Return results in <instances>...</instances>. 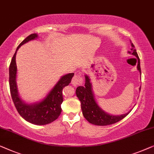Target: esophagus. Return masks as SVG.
Wrapping results in <instances>:
<instances>
[{
  "instance_id": "1",
  "label": "esophagus",
  "mask_w": 154,
  "mask_h": 154,
  "mask_svg": "<svg viewBox=\"0 0 154 154\" xmlns=\"http://www.w3.org/2000/svg\"><path fill=\"white\" fill-rule=\"evenodd\" d=\"M83 83V77L81 76V74L79 73L78 75H75L72 79V84L74 86L82 85Z\"/></svg>"
}]
</instances>
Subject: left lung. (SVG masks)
<instances>
[{
	"instance_id": "obj_1",
	"label": "left lung",
	"mask_w": 154,
	"mask_h": 154,
	"mask_svg": "<svg viewBox=\"0 0 154 154\" xmlns=\"http://www.w3.org/2000/svg\"><path fill=\"white\" fill-rule=\"evenodd\" d=\"M131 51L129 53H132V54L137 57L138 60L137 69L141 72L140 58L133 43H131ZM85 86H78L76 89V95L81 102V107L84 118L88 122L96 125H111L123 119L129 114L130 112L123 115L112 116L103 111L95 101L89 78L88 76H85Z\"/></svg>"
}]
</instances>
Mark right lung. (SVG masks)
I'll return each mask as SVG.
<instances>
[{"label": "right lung", "instance_id": "1", "mask_svg": "<svg viewBox=\"0 0 154 154\" xmlns=\"http://www.w3.org/2000/svg\"><path fill=\"white\" fill-rule=\"evenodd\" d=\"M38 37L36 33L31 34L21 42L12 58L9 68V84L10 94L15 107L21 117L28 122L35 125H46L57 119L61 112L60 105L63 101L62 91L70 83L74 73H69L63 76L57 82L50 93L42 102L34 105H27L19 98L16 84L17 51L21 45Z\"/></svg>", "mask_w": 154, "mask_h": 154}]
</instances>
